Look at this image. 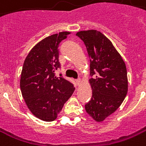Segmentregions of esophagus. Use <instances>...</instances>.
Here are the masks:
<instances>
[{
  "instance_id": "34e87169",
  "label": "esophagus",
  "mask_w": 146,
  "mask_h": 146,
  "mask_svg": "<svg viewBox=\"0 0 146 146\" xmlns=\"http://www.w3.org/2000/svg\"><path fill=\"white\" fill-rule=\"evenodd\" d=\"M76 82H77V84H78V85H80V84H81V82H82V80H81L80 78H78V79L76 80Z\"/></svg>"
}]
</instances>
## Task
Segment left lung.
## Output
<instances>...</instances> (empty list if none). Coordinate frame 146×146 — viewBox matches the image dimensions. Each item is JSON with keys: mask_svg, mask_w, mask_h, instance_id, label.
Returning <instances> with one entry per match:
<instances>
[{"mask_svg": "<svg viewBox=\"0 0 146 146\" xmlns=\"http://www.w3.org/2000/svg\"><path fill=\"white\" fill-rule=\"evenodd\" d=\"M90 60L92 98L85 105L86 112L101 122L115 112L128 92L126 65L113 44L95 30L79 31Z\"/></svg>", "mask_w": 146, "mask_h": 146, "instance_id": "left-lung-1", "label": "left lung"}]
</instances>
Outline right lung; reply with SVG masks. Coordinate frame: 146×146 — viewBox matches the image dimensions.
<instances>
[{
    "label": "right lung",
    "instance_id": "add662e5",
    "mask_svg": "<svg viewBox=\"0 0 146 146\" xmlns=\"http://www.w3.org/2000/svg\"><path fill=\"white\" fill-rule=\"evenodd\" d=\"M69 32L43 38L31 50L23 64L20 87L29 110L43 121H53L74 91L73 84L55 72L60 68L59 44Z\"/></svg>",
    "mask_w": 146,
    "mask_h": 146
}]
</instances>
